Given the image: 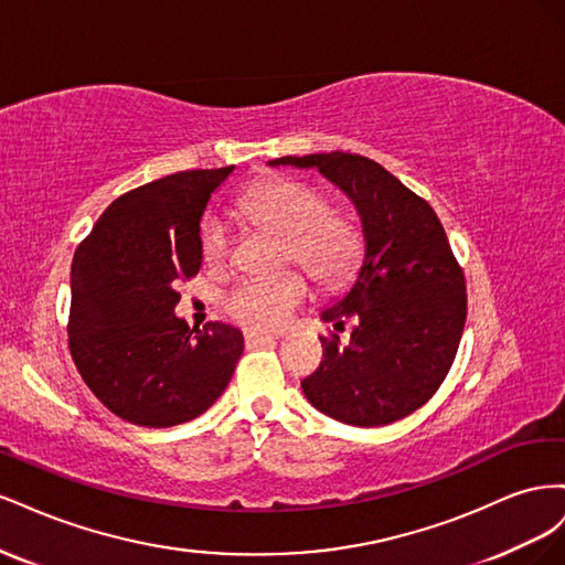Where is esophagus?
Segmentation results:
<instances>
[{
	"mask_svg": "<svg viewBox=\"0 0 565 565\" xmlns=\"http://www.w3.org/2000/svg\"><path fill=\"white\" fill-rule=\"evenodd\" d=\"M268 341H273L270 334L245 332V344H247V349H256V347H262V344H268Z\"/></svg>",
	"mask_w": 565,
	"mask_h": 565,
	"instance_id": "34e87169",
	"label": "esophagus"
}]
</instances>
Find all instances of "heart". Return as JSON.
<instances>
[{"label": "heart", "mask_w": 565, "mask_h": 565, "mask_svg": "<svg viewBox=\"0 0 565 565\" xmlns=\"http://www.w3.org/2000/svg\"><path fill=\"white\" fill-rule=\"evenodd\" d=\"M243 212L259 224L289 235V254L320 282H341L361 254V235L349 218L328 212V200L316 188L295 179L273 177L252 185L241 198ZM231 231L226 218L210 216L200 235L207 266L226 262ZM309 285L295 270L280 276H252L226 297V311L252 330H278L306 299Z\"/></svg>", "instance_id": "b5f03b06"}]
</instances>
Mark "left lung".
Segmentation results:
<instances>
[{"instance_id": "left-lung-1", "label": "left lung", "mask_w": 565, "mask_h": 565, "mask_svg": "<svg viewBox=\"0 0 565 565\" xmlns=\"http://www.w3.org/2000/svg\"><path fill=\"white\" fill-rule=\"evenodd\" d=\"M268 167L318 169L361 218L353 282L320 320H353L349 347L322 341L320 367L301 382L309 403L337 422L384 426L429 401L455 361L467 320L465 273L429 202L377 162L351 152L278 158Z\"/></svg>"}]
</instances>
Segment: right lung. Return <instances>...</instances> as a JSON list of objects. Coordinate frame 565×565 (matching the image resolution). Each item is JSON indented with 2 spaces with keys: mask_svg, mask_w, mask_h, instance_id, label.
<instances>
[{
  "mask_svg": "<svg viewBox=\"0 0 565 565\" xmlns=\"http://www.w3.org/2000/svg\"><path fill=\"white\" fill-rule=\"evenodd\" d=\"M233 169L179 172L119 195L73 256V361L94 396L131 424L167 429L200 417L243 355L233 324L191 330L174 313L179 280L202 266V214Z\"/></svg>",
  "mask_w": 565,
  "mask_h": 565,
  "instance_id": "right-lung-1",
  "label": "right lung"
}]
</instances>
